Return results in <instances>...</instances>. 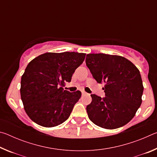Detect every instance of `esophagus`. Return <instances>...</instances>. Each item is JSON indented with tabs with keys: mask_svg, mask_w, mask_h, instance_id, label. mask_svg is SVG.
I'll list each match as a JSON object with an SVG mask.
<instances>
[{
	"mask_svg": "<svg viewBox=\"0 0 157 157\" xmlns=\"http://www.w3.org/2000/svg\"><path fill=\"white\" fill-rule=\"evenodd\" d=\"M82 95H87L88 94H87L86 92H85L84 91H82Z\"/></svg>",
	"mask_w": 157,
	"mask_h": 157,
	"instance_id": "34e87169",
	"label": "esophagus"
}]
</instances>
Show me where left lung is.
<instances>
[{"label":"left lung","mask_w":157,"mask_h":157,"mask_svg":"<svg viewBox=\"0 0 157 157\" xmlns=\"http://www.w3.org/2000/svg\"><path fill=\"white\" fill-rule=\"evenodd\" d=\"M86 64L98 83L105 84V98L91 95V103L86 107L90 120L108 129L128 123L142 102L139 69L126 58L103 53L86 55Z\"/></svg>","instance_id":"left-lung-1"}]
</instances>
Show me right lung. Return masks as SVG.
Masks as SVG:
<instances>
[{
  "instance_id": "1",
  "label": "right lung",
  "mask_w": 157,
  "mask_h": 157,
  "mask_svg": "<svg viewBox=\"0 0 157 157\" xmlns=\"http://www.w3.org/2000/svg\"><path fill=\"white\" fill-rule=\"evenodd\" d=\"M85 53L46 52L28 63L21 77V97L26 113L34 123L45 127L59 125L70 116L81 98L79 91L63 90Z\"/></svg>"
}]
</instances>
